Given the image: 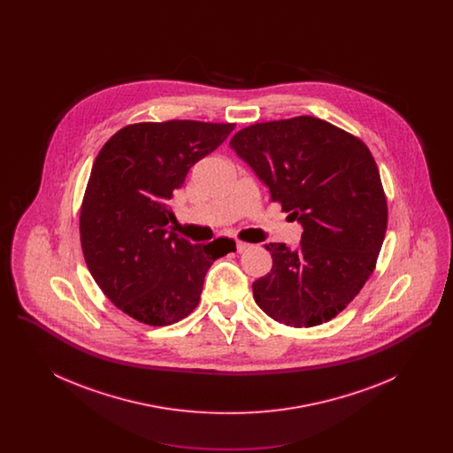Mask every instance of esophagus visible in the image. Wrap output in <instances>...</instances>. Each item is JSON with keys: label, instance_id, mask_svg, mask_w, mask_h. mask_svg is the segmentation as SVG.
<instances>
[{"label": "esophagus", "instance_id": "obj_1", "mask_svg": "<svg viewBox=\"0 0 453 453\" xmlns=\"http://www.w3.org/2000/svg\"><path fill=\"white\" fill-rule=\"evenodd\" d=\"M236 248H237V251H239V253H242V251H246V250H250V242H244V241H237Z\"/></svg>", "mask_w": 453, "mask_h": 453}]
</instances>
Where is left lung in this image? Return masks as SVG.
<instances>
[{
    "label": "left lung",
    "mask_w": 453,
    "mask_h": 453,
    "mask_svg": "<svg viewBox=\"0 0 453 453\" xmlns=\"http://www.w3.org/2000/svg\"><path fill=\"white\" fill-rule=\"evenodd\" d=\"M229 144L303 227L297 250L265 244L273 266L253 283L259 309L294 327L331 321L370 279L388 231L372 152L353 134L309 115L253 124Z\"/></svg>",
    "instance_id": "obj_1"
}]
</instances>
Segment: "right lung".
Returning a JSON list of instances; mask_svg holds the SVG:
<instances>
[{
    "label": "right lung",
    "instance_id": "obj_1",
    "mask_svg": "<svg viewBox=\"0 0 453 453\" xmlns=\"http://www.w3.org/2000/svg\"><path fill=\"white\" fill-rule=\"evenodd\" d=\"M233 129L198 120L130 124L93 163L80 212L83 257L108 299L139 323L187 318L211 265L236 251L229 237L192 244L170 227L173 192Z\"/></svg>",
    "mask_w": 453,
    "mask_h": 453
}]
</instances>
